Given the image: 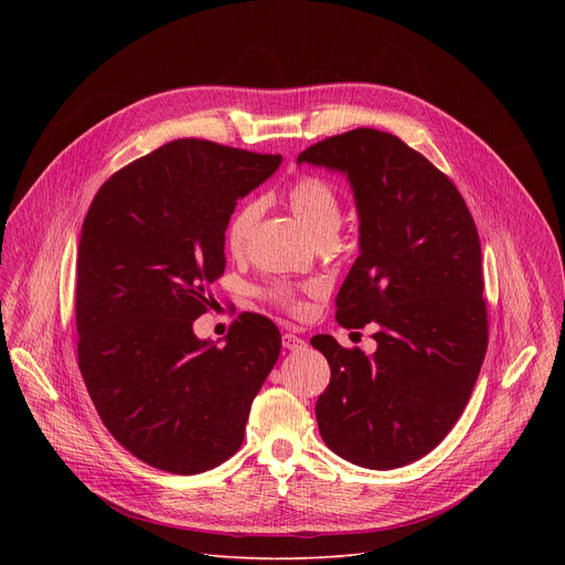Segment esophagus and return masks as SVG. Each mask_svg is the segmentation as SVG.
<instances>
[{
  "instance_id": "1",
  "label": "esophagus",
  "mask_w": 565,
  "mask_h": 565,
  "mask_svg": "<svg viewBox=\"0 0 565 565\" xmlns=\"http://www.w3.org/2000/svg\"><path fill=\"white\" fill-rule=\"evenodd\" d=\"M281 344H284V349H288V351H301V349L306 347V342H303L301 338H297L295 333H284V335H281Z\"/></svg>"
}]
</instances>
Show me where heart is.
<instances>
[{
	"mask_svg": "<svg viewBox=\"0 0 565 565\" xmlns=\"http://www.w3.org/2000/svg\"><path fill=\"white\" fill-rule=\"evenodd\" d=\"M288 205L295 218L315 238V244L321 238H335L342 223V201L331 183L317 177L299 179L288 190ZM262 212L264 203L259 199H253L236 210L227 225V246L232 253L238 255L248 248ZM310 290H319V284H312ZM273 297L290 310H301V301L290 288H275Z\"/></svg>",
	"mask_w": 565,
	"mask_h": 565,
	"instance_id": "obj_1",
	"label": "heart"
}]
</instances>
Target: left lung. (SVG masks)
<instances>
[{
    "label": "left lung",
    "mask_w": 565,
    "mask_h": 565,
    "mask_svg": "<svg viewBox=\"0 0 565 565\" xmlns=\"http://www.w3.org/2000/svg\"><path fill=\"white\" fill-rule=\"evenodd\" d=\"M347 177L360 257L335 306L344 329L375 324L377 349L324 353L331 382L317 397L321 440L344 460L395 469L429 454L460 418L488 351L480 241L456 185L429 160L377 129H353L297 156Z\"/></svg>",
    "instance_id": "1"
}]
</instances>
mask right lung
<instances>
[{"instance_id":"add662e5","label":"right lung","mask_w":565,"mask_h":565,"mask_svg":"<svg viewBox=\"0 0 565 565\" xmlns=\"http://www.w3.org/2000/svg\"><path fill=\"white\" fill-rule=\"evenodd\" d=\"M279 166V153L172 140L116 172L85 216L77 366L109 434L156 469L192 476L227 460L279 358L264 315H241L223 347L194 333L236 201Z\"/></svg>"}]
</instances>
